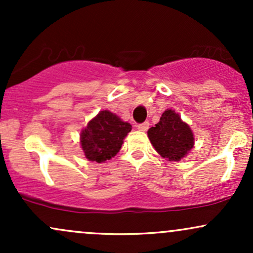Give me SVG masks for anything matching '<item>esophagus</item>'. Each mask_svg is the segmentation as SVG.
<instances>
[{
  "label": "esophagus",
  "mask_w": 253,
  "mask_h": 253,
  "mask_svg": "<svg viewBox=\"0 0 253 253\" xmlns=\"http://www.w3.org/2000/svg\"><path fill=\"white\" fill-rule=\"evenodd\" d=\"M149 126H150V124L147 123V121H145V123H143V124H139L138 126H136V128H138L139 130H143V132H145V130L149 129Z\"/></svg>",
  "instance_id": "34e87169"
}]
</instances>
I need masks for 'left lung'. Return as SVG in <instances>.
<instances>
[{
    "mask_svg": "<svg viewBox=\"0 0 253 253\" xmlns=\"http://www.w3.org/2000/svg\"><path fill=\"white\" fill-rule=\"evenodd\" d=\"M147 135L157 152L170 162H179L194 147L193 130L172 109L165 110Z\"/></svg>",
    "mask_w": 253,
    "mask_h": 253,
    "instance_id": "1",
    "label": "left lung"
}]
</instances>
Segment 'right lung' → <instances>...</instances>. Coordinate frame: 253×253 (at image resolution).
<instances>
[{
	"mask_svg": "<svg viewBox=\"0 0 253 253\" xmlns=\"http://www.w3.org/2000/svg\"><path fill=\"white\" fill-rule=\"evenodd\" d=\"M130 129V124L125 123L109 110H101L81 132L84 156L97 163L109 161L120 151Z\"/></svg>",
	"mask_w": 253,
	"mask_h": 253,
	"instance_id": "right-lung-1",
	"label": "right lung"
}]
</instances>
